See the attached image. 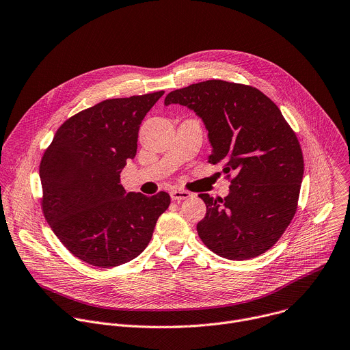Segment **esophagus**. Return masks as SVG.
<instances>
[{"mask_svg": "<svg viewBox=\"0 0 350 350\" xmlns=\"http://www.w3.org/2000/svg\"><path fill=\"white\" fill-rule=\"evenodd\" d=\"M191 196V193L188 191H180V189H173L170 191V198L174 202H181V200H185Z\"/></svg>", "mask_w": 350, "mask_h": 350, "instance_id": "esophagus-1", "label": "esophagus"}]
</instances>
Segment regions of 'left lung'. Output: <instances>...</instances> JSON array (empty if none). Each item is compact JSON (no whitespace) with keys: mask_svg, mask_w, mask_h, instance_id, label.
Instances as JSON below:
<instances>
[{"mask_svg":"<svg viewBox=\"0 0 350 350\" xmlns=\"http://www.w3.org/2000/svg\"><path fill=\"white\" fill-rule=\"evenodd\" d=\"M165 104L200 116L213 146L208 162L221 163L230 181L224 199L199 195L206 203L199 238L228 260L264 254L294 218L304 176L299 142L279 107L254 86L221 79L173 90Z\"/></svg>","mask_w":350,"mask_h":350,"instance_id":"left-lung-1","label":"left lung"}]
</instances>
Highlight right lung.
<instances>
[{"label":"right lung","instance_id":"add662e5","mask_svg":"<svg viewBox=\"0 0 350 350\" xmlns=\"http://www.w3.org/2000/svg\"><path fill=\"white\" fill-rule=\"evenodd\" d=\"M163 93L108 98L79 111L42 155V213L63 246L86 264L112 268L136 258L170 204L167 192L125 195L121 184L142 121Z\"/></svg>","mask_w":350,"mask_h":350}]
</instances>
